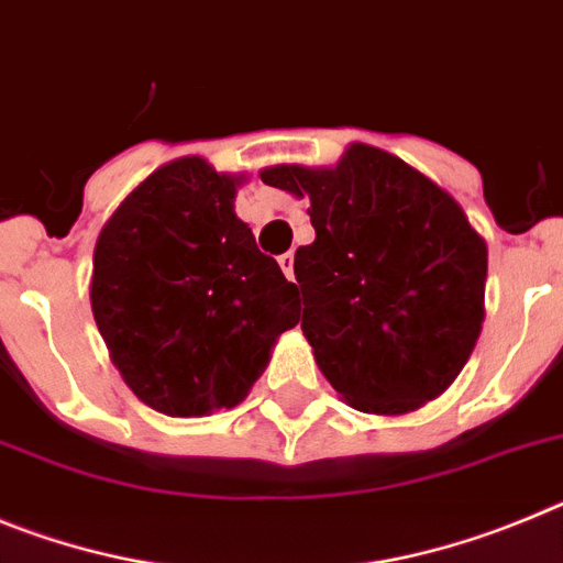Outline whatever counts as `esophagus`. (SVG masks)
<instances>
[{
    "label": "esophagus",
    "instance_id": "obj_1",
    "mask_svg": "<svg viewBox=\"0 0 563 563\" xmlns=\"http://www.w3.org/2000/svg\"><path fill=\"white\" fill-rule=\"evenodd\" d=\"M277 263H280L283 275H286L288 280H291V277H294V255H291V252H283V255L277 257Z\"/></svg>",
    "mask_w": 563,
    "mask_h": 563
}]
</instances>
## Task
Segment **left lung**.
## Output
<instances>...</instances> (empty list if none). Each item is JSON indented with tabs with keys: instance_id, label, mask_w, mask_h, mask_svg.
Masks as SVG:
<instances>
[{
	"instance_id": "1",
	"label": "left lung",
	"mask_w": 563,
	"mask_h": 563,
	"mask_svg": "<svg viewBox=\"0 0 563 563\" xmlns=\"http://www.w3.org/2000/svg\"><path fill=\"white\" fill-rule=\"evenodd\" d=\"M263 181L311 199L317 241L294 255L302 333L339 395L401 415L457 378L483 328L488 250L452 196L387 151Z\"/></svg>"
}]
</instances>
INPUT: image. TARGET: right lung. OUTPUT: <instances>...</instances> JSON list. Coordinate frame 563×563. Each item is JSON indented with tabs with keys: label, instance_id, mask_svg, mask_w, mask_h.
Returning <instances> with one entry per match:
<instances>
[{
	"label": "right lung",
	"instance_id": "add662e5",
	"mask_svg": "<svg viewBox=\"0 0 563 563\" xmlns=\"http://www.w3.org/2000/svg\"><path fill=\"white\" fill-rule=\"evenodd\" d=\"M238 179L199 156L151 174L95 246L92 313L140 401L199 418L244 401L300 294L235 216Z\"/></svg>",
	"mask_w": 563,
	"mask_h": 563
}]
</instances>
